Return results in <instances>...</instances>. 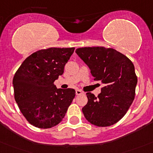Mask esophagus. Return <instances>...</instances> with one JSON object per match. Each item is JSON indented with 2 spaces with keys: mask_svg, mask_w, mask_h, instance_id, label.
I'll use <instances>...</instances> for the list:
<instances>
[{
  "mask_svg": "<svg viewBox=\"0 0 153 153\" xmlns=\"http://www.w3.org/2000/svg\"><path fill=\"white\" fill-rule=\"evenodd\" d=\"M82 94V91H81V90H79V89L76 90V95H80V94Z\"/></svg>",
  "mask_w": 153,
  "mask_h": 153,
  "instance_id": "obj_1",
  "label": "esophagus"
}]
</instances>
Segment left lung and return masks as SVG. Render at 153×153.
I'll list each match as a JSON object with an SVG mask.
<instances>
[{
    "label": "left lung",
    "mask_w": 153,
    "mask_h": 153,
    "mask_svg": "<svg viewBox=\"0 0 153 153\" xmlns=\"http://www.w3.org/2000/svg\"><path fill=\"white\" fill-rule=\"evenodd\" d=\"M96 81L104 84L95 97L86 93L88 103L82 109L85 119L98 127L114 125L126 115L135 96L137 77L131 61L116 49L103 46L76 49Z\"/></svg>",
    "instance_id": "left-lung-1"
}]
</instances>
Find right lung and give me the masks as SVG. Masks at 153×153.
<instances>
[{
    "label": "right lung",
    "mask_w": 153,
    "mask_h": 153,
    "mask_svg": "<svg viewBox=\"0 0 153 153\" xmlns=\"http://www.w3.org/2000/svg\"><path fill=\"white\" fill-rule=\"evenodd\" d=\"M75 48H48L29 56L14 75V97L27 121L39 128L57 126L75 97L73 88L54 84Z\"/></svg>",
    "instance_id": "add662e5"
}]
</instances>
